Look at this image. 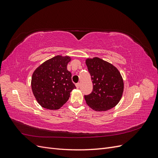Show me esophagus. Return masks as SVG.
I'll use <instances>...</instances> for the list:
<instances>
[{"mask_svg": "<svg viewBox=\"0 0 158 158\" xmlns=\"http://www.w3.org/2000/svg\"><path fill=\"white\" fill-rule=\"evenodd\" d=\"M80 83H77V84H76V88H80Z\"/></svg>", "mask_w": 158, "mask_h": 158, "instance_id": "1", "label": "esophagus"}]
</instances>
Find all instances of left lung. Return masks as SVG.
Masks as SVG:
<instances>
[{"instance_id":"1","label":"left lung","mask_w":158,"mask_h":158,"mask_svg":"<svg viewBox=\"0 0 158 158\" xmlns=\"http://www.w3.org/2000/svg\"><path fill=\"white\" fill-rule=\"evenodd\" d=\"M92 80L93 89L84 99L95 111H102L114 107L122 97L124 83L117 68L98 57L85 60Z\"/></svg>"}]
</instances>
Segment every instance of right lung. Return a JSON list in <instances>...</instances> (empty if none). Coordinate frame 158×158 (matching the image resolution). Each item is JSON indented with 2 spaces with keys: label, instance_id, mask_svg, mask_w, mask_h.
I'll return each mask as SVG.
<instances>
[{
  "label": "right lung",
  "instance_id": "right-lung-1",
  "mask_svg": "<svg viewBox=\"0 0 158 158\" xmlns=\"http://www.w3.org/2000/svg\"><path fill=\"white\" fill-rule=\"evenodd\" d=\"M69 56L57 55L45 61L33 73L31 89L41 106L56 110L68 101L72 90L76 88L72 74L67 70Z\"/></svg>",
  "mask_w": 158,
  "mask_h": 158
}]
</instances>
